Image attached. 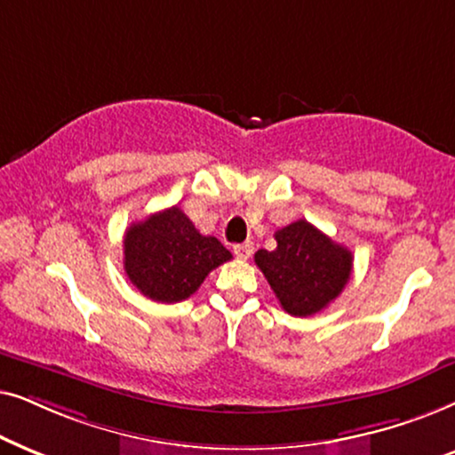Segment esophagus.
<instances>
[{
    "mask_svg": "<svg viewBox=\"0 0 455 455\" xmlns=\"http://www.w3.org/2000/svg\"><path fill=\"white\" fill-rule=\"evenodd\" d=\"M233 251H235V256H237L239 259H247L253 253V243H251V241H245V243L235 245Z\"/></svg>",
    "mask_w": 455,
    "mask_h": 455,
    "instance_id": "1",
    "label": "esophagus"
}]
</instances>
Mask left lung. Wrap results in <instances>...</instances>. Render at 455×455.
<instances>
[{"label": "left lung", "mask_w": 455, "mask_h": 455, "mask_svg": "<svg viewBox=\"0 0 455 455\" xmlns=\"http://www.w3.org/2000/svg\"><path fill=\"white\" fill-rule=\"evenodd\" d=\"M272 251L258 250L256 264L291 316H312L335 301L351 276L354 256L307 220L275 233Z\"/></svg>", "instance_id": "obj_1"}]
</instances>
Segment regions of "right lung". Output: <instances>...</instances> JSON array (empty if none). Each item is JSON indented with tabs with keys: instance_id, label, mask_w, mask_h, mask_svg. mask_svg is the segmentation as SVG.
<instances>
[{
	"instance_id": "right-lung-1",
	"label": "right lung",
	"mask_w": 455,
	"mask_h": 455,
	"mask_svg": "<svg viewBox=\"0 0 455 455\" xmlns=\"http://www.w3.org/2000/svg\"><path fill=\"white\" fill-rule=\"evenodd\" d=\"M231 251L205 237L179 205L131 224L124 235V272L145 298L177 304L191 298Z\"/></svg>"
}]
</instances>
